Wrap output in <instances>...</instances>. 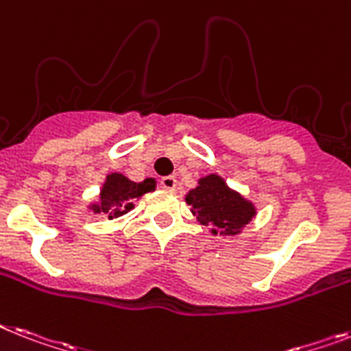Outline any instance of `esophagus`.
Here are the masks:
<instances>
[{"label":"esophagus","instance_id":"1","mask_svg":"<svg viewBox=\"0 0 351 351\" xmlns=\"http://www.w3.org/2000/svg\"><path fill=\"white\" fill-rule=\"evenodd\" d=\"M160 187L166 191H175L176 178L175 176H164V178H160Z\"/></svg>","mask_w":351,"mask_h":351}]
</instances>
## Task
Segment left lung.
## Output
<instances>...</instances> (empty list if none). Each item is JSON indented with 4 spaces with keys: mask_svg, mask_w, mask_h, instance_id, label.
<instances>
[{
    "mask_svg": "<svg viewBox=\"0 0 351 351\" xmlns=\"http://www.w3.org/2000/svg\"><path fill=\"white\" fill-rule=\"evenodd\" d=\"M193 215L202 225H210L213 234L234 236L256 216L254 205L225 184L218 175L204 176L185 196Z\"/></svg>",
    "mask_w": 351,
    "mask_h": 351,
    "instance_id": "8db88e82",
    "label": "left lung"
}]
</instances>
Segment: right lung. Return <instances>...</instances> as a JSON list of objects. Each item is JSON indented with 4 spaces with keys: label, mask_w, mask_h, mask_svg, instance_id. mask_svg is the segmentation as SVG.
<instances>
[{
    "label": "right lung",
    "mask_w": 351,
    "mask_h": 351,
    "mask_svg": "<svg viewBox=\"0 0 351 351\" xmlns=\"http://www.w3.org/2000/svg\"><path fill=\"white\" fill-rule=\"evenodd\" d=\"M156 182L153 178H146L144 182H131L121 173H111L106 176V182L101 189V198L90 209L95 215H106L110 220L126 215L135 205L133 202L138 200L142 195L155 191Z\"/></svg>",
    "instance_id": "add662e5"
}]
</instances>
